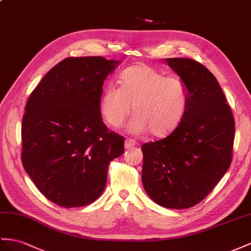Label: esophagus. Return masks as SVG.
<instances>
[{
  "label": "esophagus",
  "mask_w": 251,
  "mask_h": 251,
  "mask_svg": "<svg viewBox=\"0 0 251 251\" xmlns=\"http://www.w3.org/2000/svg\"><path fill=\"white\" fill-rule=\"evenodd\" d=\"M137 144V142L132 139H127L125 141V149H132V147Z\"/></svg>",
  "instance_id": "obj_1"
}]
</instances>
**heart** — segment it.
Listing matches in <instances>:
<instances>
[{"label":"heart","instance_id":"obj_1","mask_svg":"<svg viewBox=\"0 0 251 251\" xmlns=\"http://www.w3.org/2000/svg\"><path fill=\"white\" fill-rule=\"evenodd\" d=\"M189 92L177 77L145 64L125 70L120 76V87L109 85L100 100V112L107 123L118 128L124 123L133 105V115L127 129L142 134L151 131L165 137L180 123L187 109Z\"/></svg>","mask_w":251,"mask_h":251}]
</instances>
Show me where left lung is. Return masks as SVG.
I'll return each instance as SVG.
<instances>
[{"mask_svg":"<svg viewBox=\"0 0 251 251\" xmlns=\"http://www.w3.org/2000/svg\"><path fill=\"white\" fill-rule=\"evenodd\" d=\"M189 92L187 109L170 136L142 145V182L156 203L187 209L214 189L232 160L234 119L223 90L196 60L166 58Z\"/></svg>","mask_w":251,"mask_h":251,"instance_id":"obj_1","label":"left lung"}]
</instances>
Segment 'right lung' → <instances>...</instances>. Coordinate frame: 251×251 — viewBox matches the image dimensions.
Returning <instances> with one entry per match:
<instances>
[{
    "mask_svg": "<svg viewBox=\"0 0 251 251\" xmlns=\"http://www.w3.org/2000/svg\"><path fill=\"white\" fill-rule=\"evenodd\" d=\"M121 61L69 57L29 95L22 120V163L37 189L63 208L95 201L124 138L109 131L100 109L102 85Z\"/></svg>",
    "mask_w": 251,
    "mask_h": 251,
    "instance_id": "add662e5",
    "label": "right lung"
}]
</instances>
